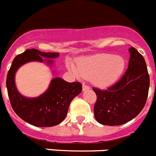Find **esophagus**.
<instances>
[{
    "instance_id": "obj_1",
    "label": "esophagus",
    "mask_w": 156,
    "mask_h": 156,
    "mask_svg": "<svg viewBox=\"0 0 156 156\" xmlns=\"http://www.w3.org/2000/svg\"><path fill=\"white\" fill-rule=\"evenodd\" d=\"M89 86H88L87 84H83V91H86L89 89Z\"/></svg>"
}]
</instances>
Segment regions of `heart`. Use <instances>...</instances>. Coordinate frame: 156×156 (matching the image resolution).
Masks as SVG:
<instances>
[{
    "label": "heart",
    "instance_id": "obj_1",
    "mask_svg": "<svg viewBox=\"0 0 156 156\" xmlns=\"http://www.w3.org/2000/svg\"><path fill=\"white\" fill-rule=\"evenodd\" d=\"M68 68L78 78L93 79V83L101 88L114 84L122 74L125 60L122 57L112 54H101L84 58L76 66L68 62Z\"/></svg>",
    "mask_w": 156,
    "mask_h": 156
}]
</instances>
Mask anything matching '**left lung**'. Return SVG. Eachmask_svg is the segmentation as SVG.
Returning a JSON list of instances; mask_svg holds the SVG:
<instances>
[{
    "label": "left lung",
    "mask_w": 156,
    "mask_h": 156,
    "mask_svg": "<svg viewBox=\"0 0 156 156\" xmlns=\"http://www.w3.org/2000/svg\"><path fill=\"white\" fill-rule=\"evenodd\" d=\"M129 51V65L122 77L105 90L93 88L98 98L94 117L102 125L119 126L132 120L147 99L150 78L145 59L134 47Z\"/></svg>",
    "instance_id": "1"
}]
</instances>
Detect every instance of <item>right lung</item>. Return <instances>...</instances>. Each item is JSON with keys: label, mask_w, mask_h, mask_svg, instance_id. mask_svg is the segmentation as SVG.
Masks as SVG:
<instances>
[{"label": "right lung", "mask_w": 156, "mask_h": 156, "mask_svg": "<svg viewBox=\"0 0 156 156\" xmlns=\"http://www.w3.org/2000/svg\"><path fill=\"white\" fill-rule=\"evenodd\" d=\"M58 56V52L28 49L15 57L8 72L6 87L12 108L18 117L31 125L50 127L59 124L66 118L73 98L81 93L82 84L80 82L69 83L59 77L52 79L47 90L37 98H26L17 91L15 73L21 66L31 61L52 64V58Z\"/></svg>", "instance_id": "add662e5"}]
</instances>
